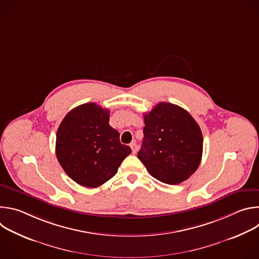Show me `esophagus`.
I'll return each instance as SVG.
<instances>
[{
    "label": "esophagus",
    "mask_w": 259,
    "mask_h": 259,
    "mask_svg": "<svg viewBox=\"0 0 259 259\" xmlns=\"http://www.w3.org/2000/svg\"><path fill=\"white\" fill-rule=\"evenodd\" d=\"M130 147H131V150H132V154H136L137 153V145H136V142L135 141H133V142H131L130 143Z\"/></svg>",
    "instance_id": "esophagus-1"
}]
</instances>
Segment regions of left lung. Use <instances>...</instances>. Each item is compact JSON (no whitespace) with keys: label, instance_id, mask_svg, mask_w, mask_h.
<instances>
[{"label":"left lung","instance_id":"obj_1","mask_svg":"<svg viewBox=\"0 0 259 259\" xmlns=\"http://www.w3.org/2000/svg\"><path fill=\"white\" fill-rule=\"evenodd\" d=\"M143 141L138 159L156 179L178 184L198 169L203 136L198 123L182 107L158 103L144 114Z\"/></svg>","mask_w":259,"mask_h":259}]
</instances>
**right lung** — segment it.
<instances>
[{
  "label": "right lung",
  "instance_id": "add662e5",
  "mask_svg": "<svg viewBox=\"0 0 259 259\" xmlns=\"http://www.w3.org/2000/svg\"><path fill=\"white\" fill-rule=\"evenodd\" d=\"M109 110L89 102L72 108L56 133L55 153L64 172L80 186L97 188L116 175L131 154L110 127Z\"/></svg>",
  "mask_w": 259,
  "mask_h": 259
}]
</instances>
